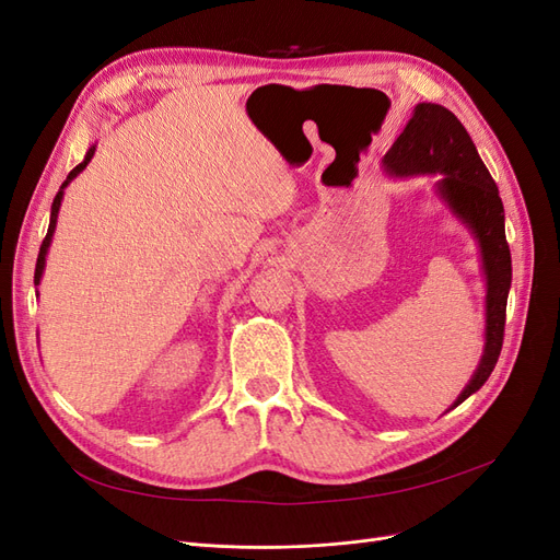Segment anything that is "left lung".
Listing matches in <instances>:
<instances>
[{
    "label": "left lung",
    "instance_id": "left-lung-1",
    "mask_svg": "<svg viewBox=\"0 0 560 560\" xmlns=\"http://www.w3.org/2000/svg\"><path fill=\"white\" fill-rule=\"evenodd\" d=\"M385 173L395 177L442 175L436 191L463 219L481 247L486 276V346L471 381L455 399L463 404L488 381L495 369L506 319V296L512 287V254L504 235V208L498 184L490 177L469 132L442 105L420 103L409 124L387 151Z\"/></svg>",
    "mask_w": 560,
    "mask_h": 560
}]
</instances>
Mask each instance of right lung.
I'll return each instance as SVG.
<instances>
[{
	"instance_id": "right-lung-1",
	"label": "right lung",
	"mask_w": 560,
	"mask_h": 560,
	"mask_svg": "<svg viewBox=\"0 0 560 560\" xmlns=\"http://www.w3.org/2000/svg\"><path fill=\"white\" fill-rule=\"evenodd\" d=\"M93 154H95V147H91L89 151H86V159H83L74 171L67 175V179L62 182V186H60V191L56 194V198H54V206H50V222H48V233H46V238H44V243H42V247H39V257H37V268H35V284H39V280H42V273H44V266H46V254H48V245H50V238H54V231H56V222H58V212H60V202H62V194H65V186L70 184L83 167L89 165V161L93 159Z\"/></svg>"
}]
</instances>
